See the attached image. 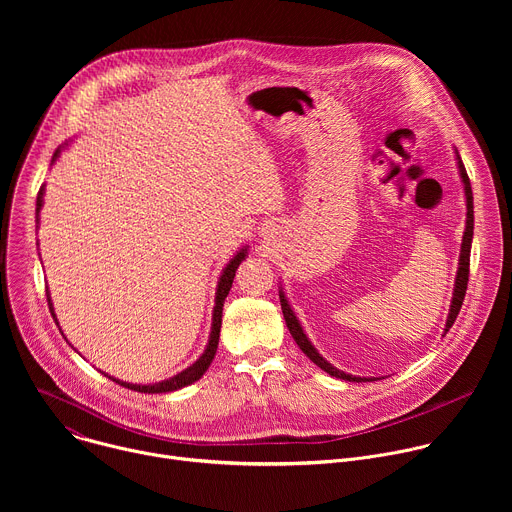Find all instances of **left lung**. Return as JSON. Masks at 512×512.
Returning <instances> with one entry per match:
<instances>
[{
  "mask_svg": "<svg viewBox=\"0 0 512 512\" xmlns=\"http://www.w3.org/2000/svg\"><path fill=\"white\" fill-rule=\"evenodd\" d=\"M456 164H458V172H460V178H462V184H464V196H466V229H464V237H462V247H460V263H458V273H456V281H454V294H452V304H450V312H448V320H446V328H444V334L452 328V324L456 322V316L462 308V302H464V296H466V287H468V271H470V249H472V235H474V196H472V186H470V178L466 174V168L462 164V158L456 150ZM279 302H281V312H283V318H285V324H287V330L289 334L294 336L296 344L302 348V352L314 362L318 364V367L322 371H326L330 377H336V379H342V381H350V383H367V381H377L375 377H354V375H348L340 369H336L334 364H330L318 350L316 346L310 342V338L306 336L296 312L291 310L283 289L279 287Z\"/></svg>",
  "mask_w": 512,
  "mask_h": 512,
  "instance_id": "8db88e82",
  "label": "left lung"
}]
</instances>
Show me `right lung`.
<instances>
[{"label": "right lung", "mask_w": 512, "mask_h": 512, "mask_svg": "<svg viewBox=\"0 0 512 512\" xmlns=\"http://www.w3.org/2000/svg\"><path fill=\"white\" fill-rule=\"evenodd\" d=\"M68 148V141H64L60 148L54 152L52 156V164H56V160L60 158V152ZM44 206V186L40 188L38 192V198H36V231H38V225H40V210ZM247 249L249 245H243L235 255L233 259L225 265L221 277H218V285H216V296H214V308H212V324H210V336H208V342H206V348L204 352L200 354V358L196 362H192L188 369H184L182 373L170 377V379H164L160 383H150V385H137V383H125L121 379H115L107 373H103L105 377H109L111 381H115L117 385L125 387V389H131V391H137V393H170V391H178L182 387H188L192 383H196L204 373L206 369L210 367V362L216 354V348H218V336H221V324H223V306H225V300L229 296V291L233 287V279H235V271L239 269V265L245 261L247 257ZM46 298H48V306H50V314L58 326V320H56V314H54V306H52V300H50V291L46 289ZM62 330V328H60ZM66 338V336H64Z\"/></svg>", "instance_id": "right-lung-1"}]
</instances>
